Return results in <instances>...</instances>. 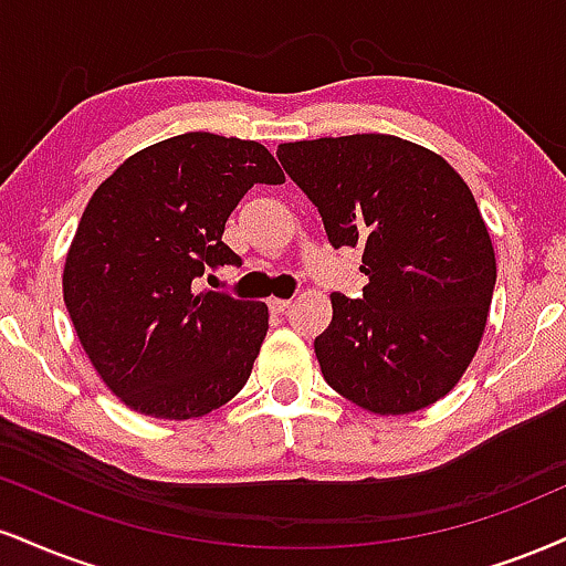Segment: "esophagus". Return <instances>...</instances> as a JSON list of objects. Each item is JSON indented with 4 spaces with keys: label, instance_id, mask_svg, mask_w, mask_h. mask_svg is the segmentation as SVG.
Wrapping results in <instances>:
<instances>
[{
    "label": "esophagus",
    "instance_id": "1",
    "mask_svg": "<svg viewBox=\"0 0 566 566\" xmlns=\"http://www.w3.org/2000/svg\"><path fill=\"white\" fill-rule=\"evenodd\" d=\"M292 305V301H284V297H271L269 301V308L274 313H284Z\"/></svg>",
    "mask_w": 566,
    "mask_h": 566
}]
</instances>
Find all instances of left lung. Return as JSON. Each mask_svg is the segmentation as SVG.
<instances>
[{
  "label": "left lung",
  "instance_id": "8db88e82",
  "mask_svg": "<svg viewBox=\"0 0 566 566\" xmlns=\"http://www.w3.org/2000/svg\"><path fill=\"white\" fill-rule=\"evenodd\" d=\"M276 155L332 248H364V295L335 292L313 339L326 385L379 417L446 398L480 348L495 287L472 189L438 153L392 134L287 142Z\"/></svg>",
  "mask_w": 566,
  "mask_h": 566
}]
</instances>
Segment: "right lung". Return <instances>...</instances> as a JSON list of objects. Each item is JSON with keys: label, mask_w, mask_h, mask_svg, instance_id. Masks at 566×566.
I'll return each mask as SVG.
<instances>
[{"label": "right lung", "mask_w": 566, "mask_h": 566, "mask_svg": "<svg viewBox=\"0 0 566 566\" xmlns=\"http://www.w3.org/2000/svg\"><path fill=\"white\" fill-rule=\"evenodd\" d=\"M263 145L189 132L149 145L94 189L65 258L63 297L111 390L155 419H197L248 382L269 305L197 290L242 258L223 227L253 184H282Z\"/></svg>", "instance_id": "right-lung-1"}]
</instances>
